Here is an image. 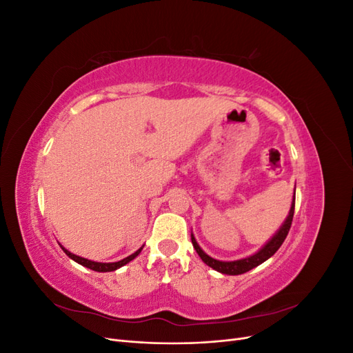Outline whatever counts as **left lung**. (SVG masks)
<instances>
[{"instance_id": "8db88e82", "label": "left lung", "mask_w": 353, "mask_h": 353, "mask_svg": "<svg viewBox=\"0 0 353 353\" xmlns=\"http://www.w3.org/2000/svg\"><path fill=\"white\" fill-rule=\"evenodd\" d=\"M293 215H294V199H293V203H292L290 213H288V216H287L285 222L283 223V227L280 228V231L276 232L275 236L268 243H266L258 253H254L253 256H249V258H245V259L232 261V262L216 261V259L210 258V256H208L205 252L200 249V245L197 244L193 234H191V243H193L194 249L199 253L201 261L205 262L206 265H209L210 268H213V270L218 271V272L227 274V275H240V274L248 272V271L256 268V266H258V265L263 263L266 259H270L271 256L281 248V244L284 243L288 231H290L292 222H293Z\"/></svg>"}]
</instances>
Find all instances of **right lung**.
<instances>
[{
	"mask_svg": "<svg viewBox=\"0 0 353 353\" xmlns=\"http://www.w3.org/2000/svg\"><path fill=\"white\" fill-rule=\"evenodd\" d=\"M63 250H65V253L69 256L70 259H73L74 262H78V263H81L82 266H87V268H90V270H92V271H97V272H110V271H114V270H117V268H121V266H123V265H126L128 262H131L134 258H137L138 254H140V252H141V249H138L135 253H132L131 256H128V258H125V259H122V261H119V262H112V263H101V262H94V261H88V259H85V258H81V256H77V254H73V253H70L69 250H66L65 248H61Z\"/></svg>",
	"mask_w": 353,
	"mask_h": 353,
	"instance_id": "obj_1",
	"label": "right lung"
}]
</instances>
